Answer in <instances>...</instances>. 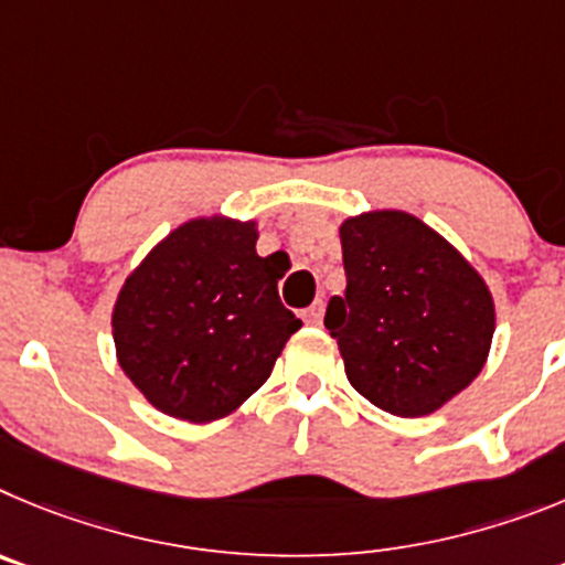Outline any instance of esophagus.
<instances>
[{"instance_id": "esophagus-1", "label": "esophagus", "mask_w": 565, "mask_h": 565, "mask_svg": "<svg viewBox=\"0 0 565 565\" xmlns=\"http://www.w3.org/2000/svg\"><path fill=\"white\" fill-rule=\"evenodd\" d=\"M303 320H307L309 327H320V320H323V301H315L312 307L303 309Z\"/></svg>"}]
</instances>
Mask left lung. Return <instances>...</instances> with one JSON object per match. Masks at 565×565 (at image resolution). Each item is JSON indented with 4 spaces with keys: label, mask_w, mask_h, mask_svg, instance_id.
I'll list each match as a JSON object with an SVG mask.
<instances>
[{
    "label": "left lung",
    "mask_w": 565,
    "mask_h": 565,
    "mask_svg": "<svg viewBox=\"0 0 565 565\" xmlns=\"http://www.w3.org/2000/svg\"><path fill=\"white\" fill-rule=\"evenodd\" d=\"M345 292L323 327L354 391L394 416H428L484 365L495 307L484 278L454 245L403 211L340 227Z\"/></svg>",
    "instance_id": "8db88e82"
}]
</instances>
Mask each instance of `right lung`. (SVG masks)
Instances as JSON below:
<instances>
[{"label": "right lung", "mask_w": 565, "mask_h": 565, "mask_svg": "<svg viewBox=\"0 0 565 565\" xmlns=\"http://www.w3.org/2000/svg\"><path fill=\"white\" fill-rule=\"evenodd\" d=\"M256 238V222H185L126 278L111 312L118 363L162 414L222 419L301 329L278 298L281 262L258 256Z\"/></svg>", "instance_id": "obj_1"}]
</instances>
